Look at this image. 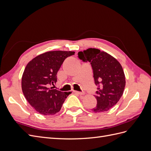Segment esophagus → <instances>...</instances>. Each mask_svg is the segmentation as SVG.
Returning <instances> with one entry per match:
<instances>
[{
	"label": "esophagus",
	"mask_w": 151,
	"mask_h": 151,
	"mask_svg": "<svg viewBox=\"0 0 151 151\" xmlns=\"http://www.w3.org/2000/svg\"><path fill=\"white\" fill-rule=\"evenodd\" d=\"M74 92L77 93V94H79V95H84V92H79V91H74Z\"/></svg>",
	"instance_id": "34e87169"
}]
</instances>
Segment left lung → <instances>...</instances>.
<instances>
[{
    "label": "left lung",
    "instance_id": "8db88e82",
    "mask_svg": "<svg viewBox=\"0 0 151 151\" xmlns=\"http://www.w3.org/2000/svg\"><path fill=\"white\" fill-rule=\"evenodd\" d=\"M84 62H90L94 83L98 86L94 112L109 110L119 101L125 86V77L120 63L110 55L96 48H88L78 53Z\"/></svg>",
    "mask_w": 151,
    "mask_h": 151
}]
</instances>
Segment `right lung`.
<instances>
[{
	"mask_svg": "<svg viewBox=\"0 0 151 151\" xmlns=\"http://www.w3.org/2000/svg\"><path fill=\"white\" fill-rule=\"evenodd\" d=\"M74 52L52 51L36 57L27 64L22 77V90L26 99L36 111L52 115L60 110L71 92L53 89L57 74L65 59Z\"/></svg>",
	"mask_w": 151,
	"mask_h": 151,
	"instance_id": "add662e5",
	"label": "right lung"
}]
</instances>
